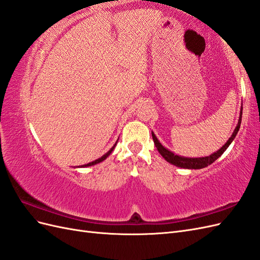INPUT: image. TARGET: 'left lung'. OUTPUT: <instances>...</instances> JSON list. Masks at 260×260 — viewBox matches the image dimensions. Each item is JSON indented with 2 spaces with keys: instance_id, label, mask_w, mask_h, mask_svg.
<instances>
[{
  "instance_id": "1",
  "label": "left lung",
  "mask_w": 260,
  "mask_h": 260,
  "mask_svg": "<svg viewBox=\"0 0 260 260\" xmlns=\"http://www.w3.org/2000/svg\"><path fill=\"white\" fill-rule=\"evenodd\" d=\"M242 112H243V107H241V112H240V117H239V121H238V125L235 127L232 136L229 138V140L226 141V143L221 147L219 148L217 152L212 153L209 156H205V157H184V156H180V155H176L175 153H172L171 151H169L168 148H166L165 146L161 145V143L158 141V139L156 138V136L154 135V132L152 131V137L154 140L155 146L157 147V151L159 152V154L166 159L168 162L175 165L176 167H180V168H184V169H202L207 167L208 165L214 162L216 159H218L220 156H221L225 149L229 147V145L232 143V141L237 137L238 132L240 130V125H241V121H242Z\"/></svg>"
}]
</instances>
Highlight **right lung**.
I'll use <instances>...</instances> for the list:
<instances>
[{
	"label": "right lung",
	"instance_id": "right-lung-1",
	"mask_svg": "<svg viewBox=\"0 0 260 260\" xmlns=\"http://www.w3.org/2000/svg\"><path fill=\"white\" fill-rule=\"evenodd\" d=\"M117 143V142H116ZM115 146H116V144L111 148V149H109V151L106 153V154H104L103 156H102V157H100V158L99 159H96V160H94V161H91V162H89V164H86V165H82V166L81 167H89V166H94V165H96V164H99V162H101V161H103V160H105L106 158H107V157L109 156V155H111V153L114 151V148H115Z\"/></svg>",
	"mask_w": 260,
	"mask_h": 260
}]
</instances>
